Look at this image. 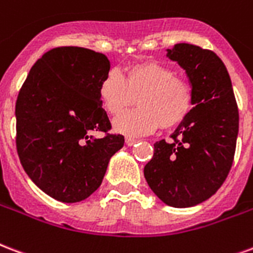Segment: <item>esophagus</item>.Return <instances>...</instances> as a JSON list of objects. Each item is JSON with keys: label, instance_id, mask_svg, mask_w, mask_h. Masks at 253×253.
<instances>
[{"label": "esophagus", "instance_id": "obj_1", "mask_svg": "<svg viewBox=\"0 0 253 253\" xmlns=\"http://www.w3.org/2000/svg\"><path fill=\"white\" fill-rule=\"evenodd\" d=\"M138 140L136 139H132V138H126V144L127 146H134Z\"/></svg>", "mask_w": 253, "mask_h": 253}]
</instances>
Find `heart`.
<instances>
[{"label":"heart","instance_id":"heart-1","mask_svg":"<svg viewBox=\"0 0 253 253\" xmlns=\"http://www.w3.org/2000/svg\"><path fill=\"white\" fill-rule=\"evenodd\" d=\"M99 98L105 110L118 115L138 102L139 107L114 121V128L128 136L151 134L179 126L192 107V88L172 67L155 61L135 63L125 78L115 69L107 71L99 84Z\"/></svg>","mask_w":253,"mask_h":253}]
</instances>
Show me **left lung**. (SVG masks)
<instances>
[{
    "label": "left lung",
    "mask_w": 253,
    "mask_h": 253,
    "mask_svg": "<svg viewBox=\"0 0 253 253\" xmlns=\"http://www.w3.org/2000/svg\"><path fill=\"white\" fill-rule=\"evenodd\" d=\"M167 57L186 70L192 87L188 117L154 144L144 178L167 206L192 207L211 198L224 183L234 162L239 110L224 63L211 50L176 43Z\"/></svg>",
    "instance_id": "1"
}]
</instances>
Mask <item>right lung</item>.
Wrapping results in <instances>:
<instances>
[{"mask_svg":"<svg viewBox=\"0 0 253 253\" xmlns=\"http://www.w3.org/2000/svg\"><path fill=\"white\" fill-rule=\"evenodd\" d=\"M110 71L105 54L61 46L30 69L15 102L17 152L38 188L63 203H77L101 186L110 158L125 144L107 134L99 84ZM91 130L106 135L101 140Z\"/></svg>","mask_w":253,"mask_h":253,"instance_id":"add662e5","label":"right lung"}]
</instances>
